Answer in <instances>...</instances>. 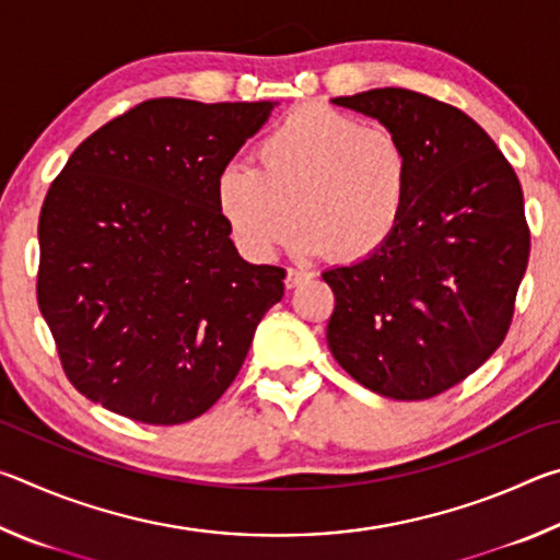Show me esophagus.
Returning <instances> with one entry per match:
<instances>
[{"label": "esophagus", "instance_id": "obj_1", "mask_svg": "<svg viewBox=\"0 0 560 560\" xmlns=\"http://www.w3.org/2000/svg\"><path fill=\"white\" fill-rule=\"evenodd\" d=\"M308 279H311L308 271H303V269H289V271H287V289H296V287H301L303 281H308Z\"/></svg>", "mask_w": 560, "mask_h": 560}]
</instances>
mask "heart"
Listing matches in <instances>:
<instances>
[{
  "mask_svg": "<svg viewBox=\"0 0 560 560\" xmlns=\"http://www.w3.org/2000/svg\"><path fill=\"white\" fill-rule=\"evenodd\" d=\"M259 170L230 163L214 200L234 244L269 259L303 226L301 246L340 261L373 257L402 220L410 155L400 138L350 113L303 106L257 148Z\"/></svg>",
  "mask_w": 560,
  "mask_h": 560,
  "instance_id": "1",
  "label": "heart"
}]
</instances>
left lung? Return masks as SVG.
I'll return each mask as SVG.
<instances>
[{"label": "left lung", "mask_w": 560, "mask_h": 560, "mask_svg": "<svg viewBox=\"0 0 560 560\" xmlns=\"http://www.w3.org/2000/svg\"><path fill=\"white\" fill-rule=\"evenodd\" d=\"M381 120L410 155V195L373 257L324 271L336 308L328 348L393 400H428L501 346L530 234L509 160L467 113L407 89L334 98Z\"/></svg>", "instance_id": "left-lung-1"}]
</instances>
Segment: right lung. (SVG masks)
<instances>
[{"label": "right lung", "mask_w": 560, "mask_h": 560, "mask_svg": "<svg viewBox=\"0 0 560 560\" xmlns=\"http://www.w3.org/2000/svg\"><path fill=\"white\" fill-rule=\"evenodd\" d=\"M273 106L145 101L83 140L51 183L36 299L89 400L179 424L240 373L287 271L240 257L214 183Z\"/></svg>", "instance_id": "1"}]
</instances>
